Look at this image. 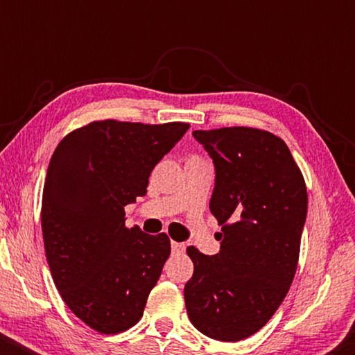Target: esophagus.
<instances>
[{
    "instance_id": "34e87169",
    "label": "esophagus",
    "mask_w": 355,
    "mask_h": 355,
    "mask_svg": "<svg viewBox=\"0 0 355 355\" xmlns=\"http://www.w3.org/2000/svg\"><path fill=\"white\" fill-rule=\"evenodd\" d=\"M171 250L173 254H184L186 252V244H182V242H171Z\"/></svg>"
}]
</instances>
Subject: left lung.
I'll list each match as a JSON object with an SVG mask.
<instances>
[{"label": "left lung", "instance_id": "obj_1", "mask_svg": "<svg viewBox=\"0 0 355 355\" xmlns=\"http://www.w3.org/2000/svg\"><path fill=\"white\" fill-rule=\"evenodd\" d=\"M192 135L215 164L210 211L223 232L220 254L187 247V315L208 338L241 341L265 327L291 288L307 187L288 145L268 130L236 125Z\"/></svg>", "mask_w": 355, "mask_h": 355}]
</instances>
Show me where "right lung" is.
<instances>
[{
    "label": "right lung",
    "mask_w": 355,
    "mask_h": 355,
    "mask_svg": "<svg viewBox=\"0 0 355 355\" xmlns=\"http://www.w3.org/2000/svg\"><path fill=\"white\" fill-rule=\"evenodd\" d=\"M187 129L94 121L67 134L50 159L42 198L48 265L67 307L101 334L142 318L171 254L164 232L125 227L124 207L147 193L152 169Z\"/></svg>",
    "instance_id": "add662e5"
}]
</instances>
